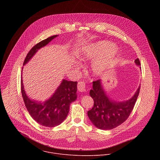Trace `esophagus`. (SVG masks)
Wrapping results in <instances>:
<instances>
[{
  "instance_id": "1",
  "label": "esophagus",
  "mask_w": 160,
  "mask_h": 160,
  "mask_svg": "<svg viewBox=\"0 0 160 160\" xmlns=\"http://www.w3.org/2000/svg\"><path fill=\"white\" fill-rule=\"evenodd\" d=\"M78 90L80 91V92H85L86 91V88H85V84L84 82L80 81L78 83L77 85Z\"/></svg>"
}]
</instances>
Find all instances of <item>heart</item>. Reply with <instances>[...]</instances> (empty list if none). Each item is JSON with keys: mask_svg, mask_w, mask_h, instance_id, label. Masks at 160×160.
I'll return each mask as SVG.
<instances>
[{"mask_svg": "<svg viewBox=\"0 0 160 160\" xmlns=\"http://www.w3.org/2000/svg\"><path fill=\"white\" fill-rule=\"evenodd\" d=\"M102 53L103 54L94 61L92 66L93 72L99 74L106 69L117 54V50L112 43L108 41H99L93 43L83 48L78 58L80 60L87 61L94 59Z\"/></svg>", "mask_w": 160, "mask_h": 160, "instance_id": "heart-1", "label": "heart"}]
</instances>
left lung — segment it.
<instances>
[{
	"mask_svg": "<svg viewBox=\"0 0 160 160\" xmlns=\"http://www.w3.org/2000/svg\"><path fill=\"white\" fill-rule=\"evenodd\" d=\"M137 65H141L138 58ZM93 88L90 90V96L94 100V106L87 112L90 120L98 128L111 130L123 123L132 111L139 94L140 87L133 96L123 102H117L109 99L106 95L101 80L93 82Z\"/></svg>",
	"mask_w": 160,
	"mask_h": 160,
	"instance_id": "obj_1",
	"label": "left lung"
}]
</instances>
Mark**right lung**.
I'll return each mask as SVG.
<instances>
[{"label": "right lung", "mask_w": 160, "mask_h": 160, "mask_svg": "<svg viewBox=\"0 0 160 160\" xmlns=\"http://www.w3.org/2000/svg\"><path fill=\"white\" fill-rule=\"evenodd\" d=\"M56 37L57 35H53L37 43L27 54L23 65L30 61L38 49L45 46ZM21 90L27 109L33 119L42 126L54 127L65 120L69 112L70 104L77 99V82L62 80L52 97L43 103L32 100L27 96L22 78Z\"/></svg>", "instance_id": "1"}]
</instances>
